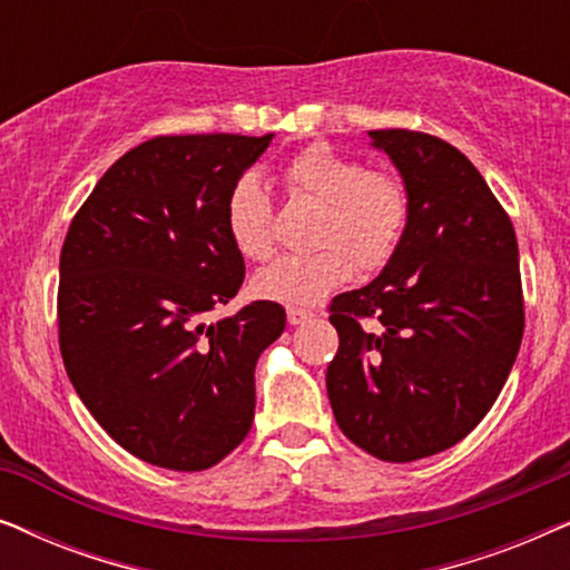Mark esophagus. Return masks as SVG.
Segmentation results:
<instances>
[{
	"instance_id": "34e87169",
	"label": "esophagus",
	"mask_w": 570,
	"mask_h": 570,
	"mask_svg": "<svg viewBox=\"0 0 570 570\" xmlns=\"http://www.w3.org/2000/svg\"><path fill=\"white\" fill-rule=\"evenodd\" d=\"M308 318H314V311H306V308H295V306L287 308V322H291L293 326H295V324H306Z\"/></svg>"
}]
</instances>
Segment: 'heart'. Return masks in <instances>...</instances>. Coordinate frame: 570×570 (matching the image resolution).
<instances>
[{"instance_id":"1","label":"heart","mask_w":570,"mask_h":570,"mask_svg":"<svg viewBox=\"0 0 570 570\" xmlns=\"http://www.w3.org/2000/svg\"><path fill=\"white\" fill-rule=\"evenodd\" d=\"M293 197L314 202L318 215L311 240L316 252L277 259L256 277V293L285 306H316L353 275L384 267L407 228L410 202L402 181L386 170H365L330 145H311L283 168ZM225 223L233 246L252 262L275 252L272 202L256 178H240L228 197Z\"/></svg>"}]
</instances>
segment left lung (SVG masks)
I'll return each instance as SVG.
<instances>
[{
    "label": "left lung",
    "mask_w": 570,
    "mask_h": 570,
    "mask_svg": "<svg viewBox=\"0 0 570 570\" xmlns=\"http://www.w3.org/2000/svg\"><path fill=\"white\" fill-rule=\"evenodd\" d=\"M368 137L400 170L410 215L381 275L332 301L326 394L355 446L415 462L474 431L509 379L524 334L519 246L456 147L410 129Z\"/></svg>",
    "instance_id": "left-lung-1"
}]
</instances>
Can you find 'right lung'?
Masks as SVG:
<instances>
[{
  "mask_svg": "<svg viewBox=\"0 0 570 570\" xmlns=\"http://www.w3.org/2000/svg\"><path fill=\"white\" fill-rule=\"evenodd\" d=\"M272 137H155L121 155L69 225L59 347L85 407L147 464L199 472L252 431L259 355L285 308L236 298L246 264L225 209Z\"/></svg>",
  "mask_w": 570,
  "mask_h": 570,
  "instance_id": "obj_1",
  "label": "right lung"
}]
</instances>
